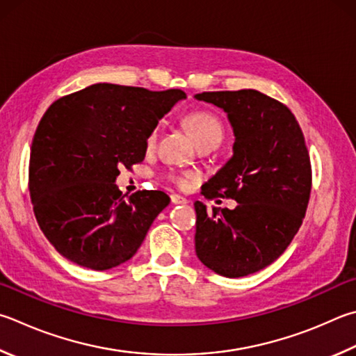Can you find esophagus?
<instances>
[{"mask_svg": "<svg viewBox=\"0 0 356 356\" xmlns=\"http://www.w3.org/2000/svg\"><path fill=\"white\" fill-rule=\"evenodd\" d=\"M171 202L174 205H185V204H188V200H186L182 196H179V195H171Z\"/></svg>", "mask_w": 356, "mask_h": 356, "instance_id": "obj_1", "label": "esophagus"}]
</instances>
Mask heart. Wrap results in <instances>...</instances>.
Listing matches in <instances>:
<instances>
[{
	"instance_id": "1",
	"label": "heart",
	"mask_w": 356,
	"mask_h": 356,
	"mask_svg": "<svg viewBox=\"0 0 356 356\" xmlns=\"http://www.w3.org/2000/svg\"><path fill=\"white\" fill-rule=\"evenodd\" d=\"M186 126H188L193 138H195L197 146L210 145V143H215L219 146V143H221L224 138L222 122L210 112L199 111V112L190 113L186 116ZM159 135H160V124H156L146 137L147 149H152V147L157 145ZM193 177H195V174H184V176L172 174L171 176L172 182H176L177 185H185Z\"/></svg>"
}]
</instances>
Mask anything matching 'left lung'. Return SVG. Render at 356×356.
Returning <instances> with one entry per match:
<instances>
[{
	"label": "left lung",
	"instance_id": "left-lung-1",
	"mask_svg": "<svg viewBox=\"0 0 356 356\" xmlns=\"http://www.w3.org/2000/svg\"><path fill=\"white\" fill-rule=\"evenodd\" d=\"M227 113L234 156L202 186L207 199L238 205L207 209L196 200V255L236 279L269 266L302 225L312 193V163L302 129L286 106L257 90L195 95Z\"/></svg>",
	"mask_w": 356,
	"mask_h": 356
}]
</instances>
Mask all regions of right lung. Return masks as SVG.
<instances>
[{"label":"right lung","instance_id":"add662e5","mask_svg":"<svg viewBox=\"0 0 356 356\" xmlns=\"http://www.w3.org/2000/svg\"><path fill=\"white\" fill-rule=\"evenodd\" d=\"M182 90L95 83L57 99L31 146L29 193L44 236L67 260L106 270L137 254L154 219L170 204L163 191L122 196L115 180L146 156V137Z\"/></svg>","mask_w":356,"mask_h":356}]
</instances>
